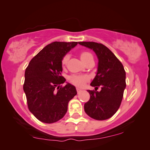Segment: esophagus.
I'll return each mask as SVG.
<instances>
[{
    "mask_svg": "<svg viewBox=\"0 0 150 150\" xmlns=\"http://www.w3.org/2000/svg\"><path fill=\"white\" fill-rule=\"evenodd\" d=\"M76 90H77V93H79V92L81 91V89H79V88H76Z\"/></svg>",
    "mask_w": 150,
    "mask_h": 150,
    "instance_id": "34e87169",
    "label": "esophagus"
}]
</instances>
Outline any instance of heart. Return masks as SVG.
<instances>
[{
  "label": "heart",
  "instance_id": "1",
  "mask_svg": "<svg viewBox=\"0 0 150 150\" xmlns=\"http://www.w3.org/2000/svg\"><path fill=\"white\" fill-rule=\"evenodd\" d=\"M80 58L83 61V63L87 62L90 59L93 58L92 54L88 52H82L79 54ZM69 60V56L68 55H65L62 57V60H61V66L62 67H64L65 65L67 64V61ZM69 81L71 83L73 84L77 87H82L86 81H88V77L85 75H73L69 77Z\"/></svg>",
  "mask_w": 150,
  "mask_h": 150
}]
</instances>
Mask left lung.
<instances>
[{"label": "left lung", "instance_id": "obj_1", "mask_svg": "<svg viewBox=\"0 0 150 150\" xmlns=\"http://www.w3.org/2000/svg\"><path fill=\"white\" fill-rule=\"evenodd\" d=\"M79 44L94 50L98 59L96 75L90 83L95 90H87L90 98L84 104V110L94 120H107L116 113L121 105L126 85L125 70L117 57L102 43L79 42ZM98 87L101 88L100 92L97 91Z\"/></svg>", "mask_w": 150, "mask_h": 150}]
</instances>
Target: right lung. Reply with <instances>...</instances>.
Returning a JSON list of instances; mask_svg holds the SVG:
<instances>
[{
  "label": "right lung",
  "mask_w": 150,
  "mask_h": 150,
  "mask_svg": "<svg viewBox=\"0 0 150 150\" xmlns=\"http://www.w3.org/2000/svg\"><path fill=\"white\" fill-rule=\"evenodd\" d=\"M77 42L55 41L45 46L29 62L23 86L28 109L42 122L52 124L64 116L75 87L62 75L61 60Z\"/></svg>",
  "instance_id": "right-lung-1"
}]
</instances>
